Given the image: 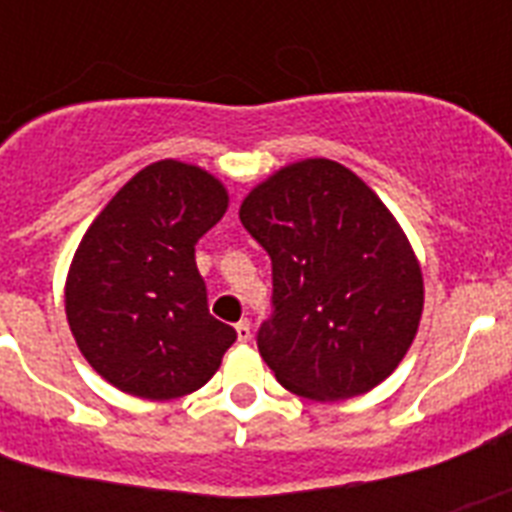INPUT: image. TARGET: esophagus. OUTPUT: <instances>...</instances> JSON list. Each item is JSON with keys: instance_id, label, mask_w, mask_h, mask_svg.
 Instances as JSON below:
<instances>
[{"instance_id": "34e87169", "label": "esophagus", "mask_w": 512, "mask_h": 512, "mask_svg": "<svg viewBox=\"0 0 512 512\" xmlns=\"http://www.w3.org/2000/svg\"><path fill=\"white\" fill-rule=\"evenodd\" d=\"M236 337H239V342H247L252 337V324H249V319H241L236 324Z\"/></svg>"}]
</instances>
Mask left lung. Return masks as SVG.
Returning <instances> with one entry per match:
<instances>
[{"mask_svg": "<svg viewBox=\"0 0 512 512\" xmlns=\"http://www.w3.org/2000/svg\"><path fill=\"white\" fill-rule=\"evenodd\" d=\"M273 265V313L257 350L276 380L313 401L361 396L412 345L422 271L380 196L329 159L289 164L241 201Z\"/></svg>", "mask_w": 512, "mask_h": 512, "instance_id": "1", "label": "left lung"}]
</instances>
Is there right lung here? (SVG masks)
Wrapping results in <instances>:
<instances>
[{"label":"right lung","instance_id":"add662e5","mask_svg":"<svg viewBox=\"0 0 512 512\" xmlns=\"http://www.w3.org/2000/svg\"><path fill=\"white\" fill-rule=\"evenodd\" d=\"M225 209L217 177L164 159L87 228L68 268L66 316L82 356L114 388L170 401L217 372L236 329L209 316L193 247Z\"/></svg>","mask_w":512,"mask_h":512}]
</instances>
